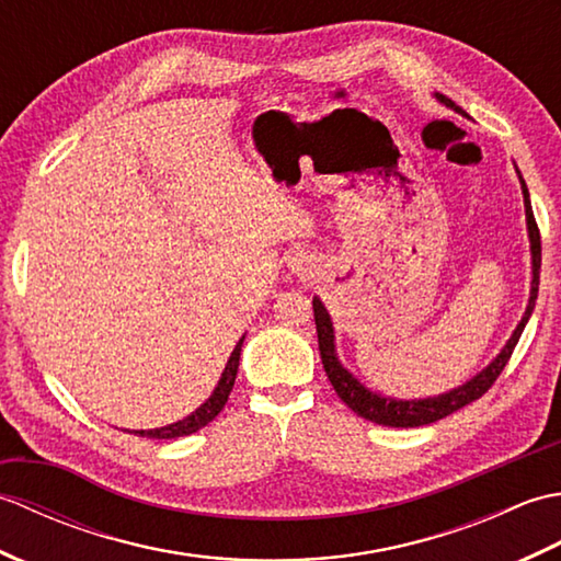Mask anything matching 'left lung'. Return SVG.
Wrapping results in <instances>:
<instances>
[{
	"label": "left lung",
	"instance_id": "left-lung-1",
	"mask_svg": "<svg viewBox=\"0 0 561 561\" xmlns=\"http://www.w3.org/2000/svg\"><path fill=\"white\" fill-rule=\"evenodd\" d=\"M434 96L446 105V108H453L456 113L468 117L462 108H458L456 103L450 99H446L444 93H434ZM518 171V169H516ZM520 181V190H523V205H526V221H528V238H530V257H533V282H530V299L526 306V313H523L520 323L516 325L514 335L508 337V342L504 344V350L496 354V359L482 368L478 376H472L468 383H462L458 388H453L448 392H440V396L434 398H424V400H396V398H383L378 392L368 390L359 383V378H354L347 368H344L337 359V350H335V328H332V320L328 308L323 306V301L313 299V316H316V330H318V347H320V359H323V368L330 378L332 388L340 396V400L347 404L350 410H354L364 420L374 422V424H383V426H422V424H432L444 420V416L458 412L465 404H470L474 400H480L486 390L494 386V380L499 378V374L504 371V366L508 364L511 354H514L516 344L520 340V332L526 328L528 318L535 308V299H538V287H540V260H542V248H540V231L538 224H535L533 217V207H530V195L526 181Z\"/></svg>",
	"mask_w": 561,
	"mask_h": 561
}]
</instances>
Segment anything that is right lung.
<instances>
[{"label": "right lung", "instance_id": "obj_1", "mask_svg": "<svg viewBox=\"0 0 561 561\" xmlns=\"http://www.w3.org/2000/svg\"><path fill=\"white\" fill-rule=\"evenodd\" d=\"M243 340H245V335L236 342V347H233V352H231V356H229V362H226V368H224V374H221V378H219L217 388H214L211 396H209L205 402H202L193 414H187L185 420L173 422V424H169V426H159V428H137V432H133V434L147 436V438H178V436L195 434V432H199L202 426H207V424L214 420V416H217V414L224 410L226 400H229V396H231L233 383H236V374H238V362H241Z\"/></svg>", "mask_w": 561, "mask_h": 561}]
</instances>
